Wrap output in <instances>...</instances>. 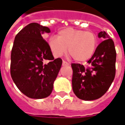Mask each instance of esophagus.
<instances>
[{
  "label": "esophagus",
  "mask_w": 125,
  "mask_h": 125,
  "mask_svg": "<svg viewBox=\"0 0 125 125\" xmlns=\"http://www.w3.org/2000/svg\"><path fill=\"white\" fill-rule=\"evenodd\" d=\"M68 64H69L67 62V61H62V65H68Z\"/></svg>",
  "instance_id": "34e87169"
}]
</instances>
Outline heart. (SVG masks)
Instances as JSON below:
<instances>
[{"mask_svg": "<svg viewBox=\"0 0 125 125\" xmlns=\"http://www.w3.org/2000/svg\"><path fill=\"white\" fill-rule=\"evenodd\" d=\"M96 42L94 33L70 27L61 30L58 37H52L49 40V46L56 57L64 54L68 47V53L72 58L75 61L83 62L92 56Z\"/></svg>", "mask_w": 125, "mask_h": 125, "instance_id": "heart-1", "label": "heart"}]
</instances>
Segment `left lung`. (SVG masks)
<instances>
[{
  "mask_svg": "<svg viewBox=\"0 0 125 125\" xmlns=\"http://www.w3.org/2000/svg\"><path fill=\"white\" fill-rule=\"evenodd\" d=\"M98 37L104 40L96 48L89 66L72 63V85L76 96L83 100H94L108 91L116 73V52L115 43L106 31H100Z\"/></svg>",
  "mask_w": 125,
  "mask_h": 125,
  "instance_id": "left-lung-1",
  "label": "left lung"
}]
</instances>
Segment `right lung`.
Listing matches in <instances>:
<instances>
[{
  "label": "right lung",
  "instance_id": "obj_1",
  "mask_svg": "<svg viewBox=\"0 0 125 125\" xmlns=\"http://www.w3.org/2000/svg\"><path fill=\"white\" fill-rule=\"evenodd\" d=\"M50 32L48 27L31 23L15 38L10 55V75L16 86L28 98L49 96L62 65V59H54L49 44L42 36Z\"/></svg>",
  "mask_w": 125,
  "mask_h": 125
}]
</instances>
